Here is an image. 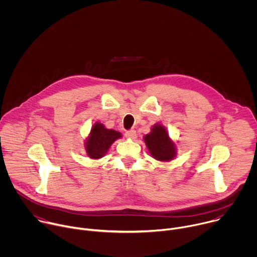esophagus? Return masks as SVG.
Segmentation results:
<instances>
[{"label": "esophagus", "mask_w": 257, "mask_h": 257, "mask_svg": "<svg viewBox=\"0 0 257 257\" xmlns=\"http://www.w3.org/2000/svg\"><path fill=\"white\" fill-rule=\"evenodd\" d=\"M125 136L128 137V138H131V139H134V138H136V131L135 130H129L125 133Z\"/></svg>", "instance_id": "1"}]
</instances>
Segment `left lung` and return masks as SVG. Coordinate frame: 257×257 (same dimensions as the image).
<instances>
[{
    "mask_svg": "<svg viewBox=\"0 0 257 257\" xmlns=\"http://www.w3.org/2000/svg\"><path fill=\"white\" fill-rule=\"evenodd\" d=\"M144 142L151 155L158 161L168 162L176 156L175 144L162 125H155L152 132L145 135Z\"/></svg>",
    "mask_w": 257,
    "mask_h": 257,
    "instance_id": "obj_1",
    "label": "left lung"
}]
</instances>
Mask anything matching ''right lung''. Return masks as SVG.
<instances>
[{
	"label": "right lung",
	"mask_w": 257,
	"mask_h": 257,
	"mask_svg": "<svg viewBox=\"0 0 257 257\" xmlns=\"http://www.w3.org/2000/svg\"><path fill=\"white\" fill-rule=\"evenodd\" d=\"M120 137H122L120 132L106 129L102 124L95 123L85 143L86 153L91 159H100L106 154L111 144Z\"/></svg>",
	"instance_id": "add662e5"
}]
</instances>
